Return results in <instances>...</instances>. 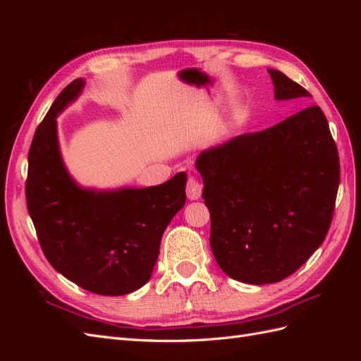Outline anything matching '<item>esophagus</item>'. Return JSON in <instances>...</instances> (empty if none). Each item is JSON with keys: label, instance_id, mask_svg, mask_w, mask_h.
Listing matches in <instances>:
<instances>
[{"label": "esophagus", "instance_id": "34e87169", "mask_svg": "<svg viewBox=\"0 0 361 361\" xmlns=\"http://www.w3.org/2000/svg\"><path fill=\"white\" fill-rule=\"evenodd\" d=\"M203 187L202 183L195 179V178H190L188 183H187V195L190 200H199L200 195H202Z\"/></svg>", "mask_w": 361, "mask_h": 361}]
</instances>
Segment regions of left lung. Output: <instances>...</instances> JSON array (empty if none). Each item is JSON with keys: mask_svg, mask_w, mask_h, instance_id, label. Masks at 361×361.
Returning a JSON list of instances; mask_svg holds the SVG:
<instances>
[{"mask_svg": "<svg viewBox=\"0 0 361 361\" xmlns=\"http://www.w3.org/2000/svg\"><path fill=\"white\" fill-rule=\"evenodd\" d=\"M277 101L310 97L268 69ZM211 212V248L228 277L267 285L289 277L329 233L341 166L318 105L260 133L203 150L195 161Z\"/></svg>", "mask_w": 361, "mask_h": 361, "instance_id": "obj_1", "label": "left lung"}]
</instances>
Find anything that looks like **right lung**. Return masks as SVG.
<instances>
[{
  "label": "right lung",
  "instance_id": "1",
  "mask_svg": "<svg viewBox=\"0 0 361 361\" xmlns=\"http://www.w3.org/2000/svg\"><path fill=\"white\" fill-rule=\"evenodd\" d=\"M82 87L81 78L64 87L36 129L28 152L27 207L54 269L85 290L116 297L149 281L162 233L187 200V174L149 188L78 187L60 155L56 118Z\"/></svg>",
  "mask_w": 361,
  "mask_h": 361
}]
</instances>
